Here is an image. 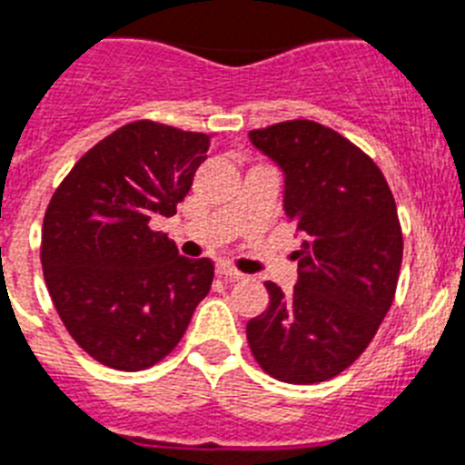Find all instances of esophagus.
Returning <instances> with one entry per match:
<instances>
[{
  "mask_svg": "<svg viewBox=\"0 0 465 465\" xmlns=\"http://www.w3.org/2000/svg\"><path fill=\"white\" fill-rule=\"evenodd\" d=\"M217 274H220L224 281H241V279H245V276L241 274V272H236V269H232V267H226V264H217Z\"/></svg>",
  "mask_w": 465,
  "mask_h": 465,
  "instance_id": "esophagus-1",
  "label": "esophagus"
}]
</instances>
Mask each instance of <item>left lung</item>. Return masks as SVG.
<instances>
[{"label": "left lung", "mask_w": 465, "mask_h": 465, "mask_svg": "<svg viewBox=\"0 0 465 465\" xmlns=\"http://www.w3.org/2000/svg\"><path fill=\"white\" fill-rule=\"evenodd\" d=\"M283 173V210L305 236L298 283L267 281L269 307L245 326L252 357L276 381L322 383L364 352L395 300L401 226L383 173L361 148L312 120L252 130Z\"/></svg>", "instance_id": "left-lung-1"}]
</instances>
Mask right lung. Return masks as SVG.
I'll return each instance as SVG.
<instances>
[{
    "label": "right lung",
    "instance_id": "right-lung-1",
    "mask_svg": "<svg viewBox=\"0 0 465 465\" xmlns=\"http://www.w3.org/2000/svg\"><path fill=\"white\" fill-rule=\"evenodd\" d=\"M208 148V134L136 120L89 148L49 201L46 288L73 341L101 364H158L210 292L208 257H182L151 229L155 214L177 213Z\"/></svg>",
    "mask_w": 465,
    "mask_h": 465
}]
</instances>
